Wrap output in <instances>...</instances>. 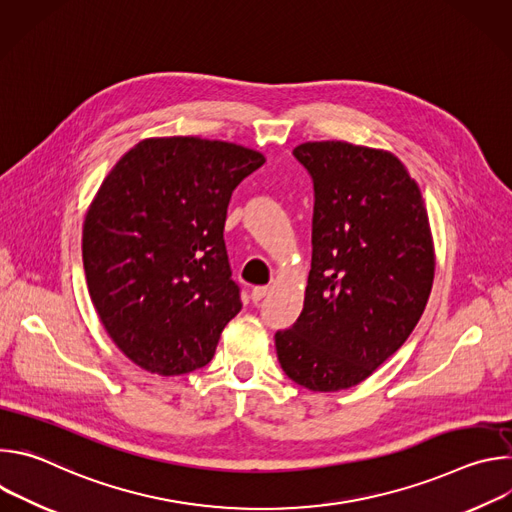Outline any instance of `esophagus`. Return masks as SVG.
I'll return each instance as SVG.
<instances>
[{
  "label": "esophagus",
  "instance_id": "esophagus-1",
  "mask_svg": "<svg viewBox=\"0 0 512 512\" xmlns=\"http://www.w3.org/2000/svg\"><path fill=\"white\" fill-rule=\"evenodd\" d=\"M269 294V287L267 285H259V287H253V291H251V300L255 302V304H259L265 296Z\"/></svg>",
  "mask_w": 512,
  "mask_h": 512
}]
</instances>
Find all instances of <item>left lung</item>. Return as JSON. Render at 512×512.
<instances>
[{"mask_svg": "<svg viewBox=\"0 0 512 512\" xmlns=\"http://www.w3.org/2000/svg\"><path fill=\"white\" fill-rule=\"evenodd\" d=\"M294 156L314 178V251L304 310L275 334V350L291 381L334 393L369 379L417 326L433 285V235L395 154L332 139L300 143Z\"/></svg>", "mask_w": 512, "mask_h": 512, "instance_id": "obj_1", "label": "left lung"}]
</instances>
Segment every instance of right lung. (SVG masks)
Returning a JSON list of instances; mask_svg holds the SVG:
<instances>
[{"mask_svg":"<svg viewBox=\"0 0 512 512\" xmlns=\"http://www.w3.org/2000/svg\"><path fill=\"white\" fill-rule=\"evenodd\" d=\"M263 164L261 152L231 141L148 137L101 182L83 223L89 296L143 371L204 367L241 312L223 231L233 190Z\"/></svg>","mask_w":512,"mask_h":512,"instance_id":"1","label":"right lung"}]
</instances>
